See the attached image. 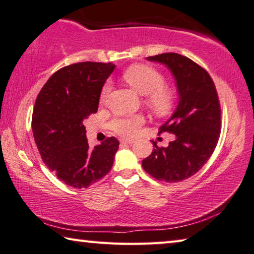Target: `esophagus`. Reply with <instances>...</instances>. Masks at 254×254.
Listing matches in <instances>:
<instances>
[{
  "mask_svg": "<svg viewBox=\"0 0 254 254\" xmlns=\"http://www.w3.org/2000/svg\"><path fill=\"white\" fill-rule=\"evenodd\" d=\"M133 142H134V141L130 139H121V143L123 144H132Z\"/></svg>",
  "mask_w": 254,
  "mask_h": 254,
  "instance_id": "esophagus-1",
  "label": "esophagus"
}]
</instances>
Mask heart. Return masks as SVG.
Here are the masks:
<instances>
[{
    "label": "heart",
    "instance_id": "heart-1",
    "mask_svg": "<svg viewBox=\"0 0 254 254\" xmlns=\"http://www.w3.org/2000/svg\"><path fill=\"white\" fill-rule=\"evenodd\" d=\"M124 79L140 94L145 95V103L157 114H167L173 109L175 93L168 86H165V77L156 68L143 64L128 67L123 74ZM111 89V84L105 83L101 91V101H105ZM144 123V118L140 114L127 115L115 119L111 127L119 134L132 136Z\"/></svg>",
    "mask_w": 254,
    "mask_h": 254
}]
</instances>
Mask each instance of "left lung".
<instances>
[{"label":"left lung","instance_id":"obj_1","mask_svg":"<svg viewBox=\"0 0 254 254\" xmlns=\"http://www.w3.org/2000/svg\"><path fill=\"white\" fill-rule=\"evenodd\" d=\"M163 64L174 75L179 103L174 114L159 127L176 139L158 147L142 160V167L157 180L178 183L195 175L214 152L221 132V106L214 81L203 67L185 56L167 53L147 58Z\"/></svg>","mask_w":254,"mask_h":254}]
</instances>
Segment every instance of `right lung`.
I'll use <instances>...</instances> for the list:
<instances>
[{
	"label": "right lung",
	"instance_id": "obj_1",
	"mask_svg": "<svg viewBox=\"0 0 254 254\" xmlns=\"http://www.w3.org/2000/svg\"><path fill=\"white\" fill-rule=\"evenodd\" d=\"M115 65L77 63L56 71L38 95L32 132L42 161L58 179L87 188L109 174L119 149L114 136L91 149L85 119L96 113L103 85Z\"/></svg>",
	"mask_w": 254,
	"mask_h": 254
}]
</instances>
